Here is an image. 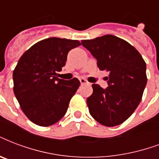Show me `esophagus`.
I'll return each mask as SVG.
<instances>
[{
    "instance_id": "obj_1",
    "label": "esophagus",
    "mask_w": 159,
    "mask_h": 159,
    "mask_svg": "<svg viewBox=\"0 0 159 159\" xmlns=\"http://www.w3.org/2000/svg\"><path fill=\"white\" fill-rule=\"evenodd\" d=\"M80 82H81V84H82V85L88 84V83H89V82H88L86 79H84V78H81V79H80Z\"/></svg>"
}]
</instances>
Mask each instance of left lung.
Returning <instances> with one entry per match:
<instances>
[{"label": "left lung", "mask_w": 159, "mask_h": 159, "mask_svg": "<svg viewBox=\"0 0 159 159\" xmlns=\"http://www.w3.org/2000/svg\"><path fill=\"white\" fill-rule=\"evenodd\" d=\"M82 45L101 71H109L106 89L93 84V93L87 99L91 116L106 127L119 125L141 102L148 80L146 62L135 47L113 35L82 40Z\"/></svg>", "instance_id": "left-lung-1"}]
</instances>
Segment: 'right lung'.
Wrapping results in <instances>:
<instances>
[{
    "instance_id": "right-lung-1",
    "label": "right lung",
    "mask_w": 159,
    "mask_h": 159,
    "mask_svg": "<svg viewBox=\"0 0 159 159\" xmlns=\"http://www.w3.org/2000/svg\"><path fill=\"white\" fill-rule=\"evenodd\" d=\"M79 41L50 37L42 40L20 57L13 71V91L28 119L42 127L55 124L66 114L79 80L60 79L69 51Z\"/></svg>"
}]
</instances>
